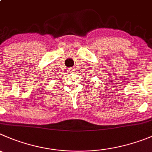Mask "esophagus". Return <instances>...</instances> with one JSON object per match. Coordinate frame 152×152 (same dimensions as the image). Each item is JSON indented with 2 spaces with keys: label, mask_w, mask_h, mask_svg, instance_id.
I'll use <instances>...</instances> for the list:
<instances>
[{
  "label": "esophagus",
  "mask_w": 152,
  "mask_h": 152,
  "mask_svg": "<svg viewBox=\"0 0 152 152\" xmlns=\"http://www.w3.org/2000/svg\"><path fill=\"white\" fill-rule=\"evenodd\" d=\"M74 71H75V70H74V69H73V68H71V69H69V72H72H72H74Z\"/></svg>",
  "instance_id": "esophagus-1"
}]
</instances>
